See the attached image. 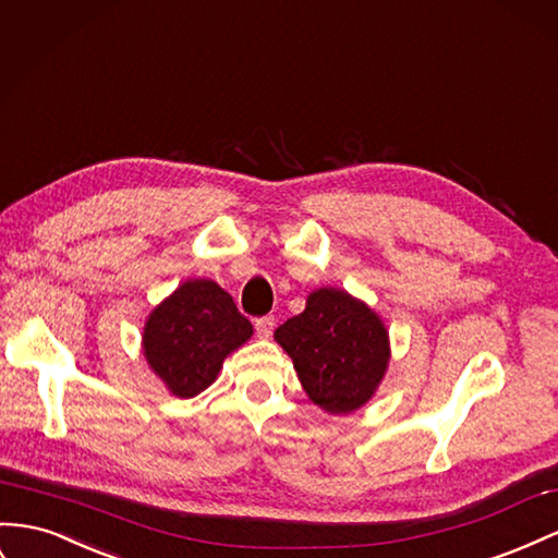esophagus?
<instances>
[{"label": "esophagus", "mask_w": 558, "mask_h": 558, "mask_svg": "<svg viewBox=\"0 0 558 558\" xmlns=\"http://www.w3.org/2000/svg\"><path fill=\"white\" fill-rule=\"evenodd\" d=\"M275 330V316H260V319H255V333L258 338H269Z\"/></svg>", "instance_id": "34e87169"}]
</instances>
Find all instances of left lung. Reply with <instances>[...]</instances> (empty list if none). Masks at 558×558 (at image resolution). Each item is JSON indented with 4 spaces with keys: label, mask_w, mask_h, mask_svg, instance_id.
Listing matches in <instances>:
<instances>
[{
    "label": "left lung",
    "mask_w": 558,
    "mask_h": 558,
    "mask_svg": "<svg viewBox=\"0 0 558 558\" xmlns=\"http://www.w3.org/2000/svg\"><path fill=\"white\" fill-rule=\"evenodd\" d=\"M275 340L293 359L307 397L330 415H348L371 401L389 364L383 319L340 289L310 293L305 312L281 324Z\"/></svg>",
    "instance_id": "left-lung-1"
}]
</instances>
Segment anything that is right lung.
Masks as SVG:
<instances>
[{
    "label": "right lung",
    "mask_w": 558,
    "mask_h": 558,
    "mask_svg": "<svg viewBox=\"0 0 558 558\" xmlns=\"http://www.w3.org/2000/svg\"><path fill=\"white\" fill-rule=\"evenodd\" d=\"M251 336V322L228 291L210 279H190L149 312L143 354L173 397L192 399L218 378L225 356Z\"/></svg>",
    "instance_id": "add662e5"
}]
</instances>
